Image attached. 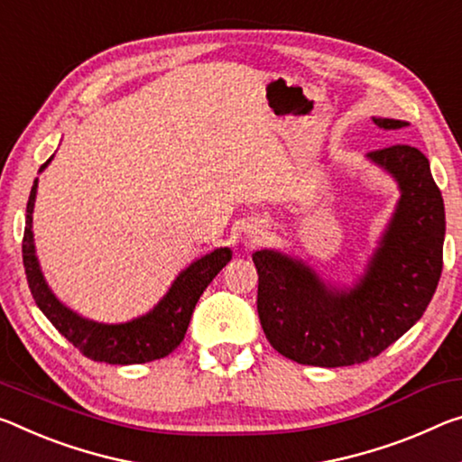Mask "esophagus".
<instances>
[{"mask_svg": "<svg viewBox=\"0 0 462 462\" xmlns=\"http://www.w3.org/2000/svg\"><path fill=\"white\" fill-rule=\"evenodd\" d=\"M248 234H251V236H257V234H263V230H261V226L257 228V226H254V228H251L248 230Z\"/></svg>", "mask_w": 462, "mask_h": 462, "instance_id": "1", "label": "esophagus"}]
</instances>
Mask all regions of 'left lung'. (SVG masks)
Wrapping results in <instances>:
<instances>
[{"label": "left lung", "instance_id": "1", "mask_svg": "<svg viewBox=\"0 0 462 462\" xmlns=\"http://www.w3.org/2000/svg\"><path fill=\"white\" fill-rule=\"evenodd\" d=\"M372 121L380 129L409 125ZM368 160L397 180L401 197L354 288L325 283L304 261L273 248L253 254L263 331L273 349L298 364L339 368L383 354L421 319L440 282L444 201L428 158L397 143L370 152Z\"/></svg>", "mask_w": 462, "mask_h": 462}]
</instances>
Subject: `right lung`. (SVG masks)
Wrapping results in <instances>:
<instances>
[{
	"mask_svg": "<svg viewBox=\"0 0 462 462\" xmlns=\"http://www.w3.org/2000/svg\"><path fill=\"white\" fill-rule=\"evenodd\" d=\"M51 158L41 166L39 172L45 171ZM36 187H39V179H34L31 197H28L26 203L22 261H24L28 288H31L34 302L51 323H53L57 331L69 343H73V347H78L86 357H90L94 362L121 365L145 364L166 357L171 351L177 349L180 341L185 339L197 300L201 298L203 290L222 271V267H226V263L232 259L230 248H216L214 253L193 261L185 271H180L177 280L171 285V290L166 291V296L153 306V310L143 314V317H137L119 325L94 323V320L79 317L78 312H73L68 306L61 304L53 291H51L45 277H42L32 236Z\"/></svg>",
	"mask_w": 462,
	"mask_h": 462,
	"instance_id": "right-lung-1",
	"label": "right lung"
}]
</instances>
